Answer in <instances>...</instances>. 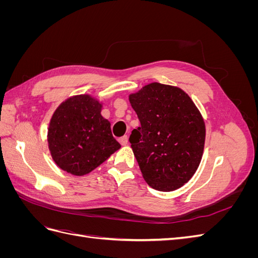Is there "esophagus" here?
I'll return each mask as SVG.
<instances>
[{
    "instance_id": "1",
    "label": "esophagus",
    "mask_w": 258,
    "mask_h": 258,
    "mask_svg": "<svg viewBox=\"0 0 258 258\" xmlns=\"http://www.w3.org/2000/svg\"><path fill=\"white\" fill-rule=\"evenodd\" d=\"M118 141L121 145H127L128 144V137L127 136H123L121 138L118 139Z\"/></svg>"
}]
</instances>
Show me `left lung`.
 I'll return each mask as SVG.
<instances>
[{"mask_svg": "<svg viewBox=\"0 0 258 258\" xmlns=\"http://www.w3.org/2000/svg\"><path fill=\"white\" fill-rule=\"evenodd\" d=\"M141 126L129 141L147 184L175 190L191 178L204 153L206 126L182 89L152 83L129 96Z\"/></svg>", "mask_w": 258, "mask_h": 258, "instance_id": "left-lung-1", "label": "left lung"}]
</instances>
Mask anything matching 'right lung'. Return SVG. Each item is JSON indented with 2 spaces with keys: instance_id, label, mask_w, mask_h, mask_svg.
I'll use <instances>...</instances> for the list:
<instances>
[{
  "instance_id": "add662e5",
  "label": "right lung",
  "mask_w": 258,
  "mask_h": 258,
  "mask_svg": "<svg viewBox=\"0 0 258 258\" xmlns=\"http://www.w3.org/2000/svg\"><path fill=\"white\" fill-rule=\"evenodd\" d=\"M101 105L88 95L68 99L53 113L48 146L58 167L73 175L91 172L120 148Z\"/></svg>"
}]
</instances>
